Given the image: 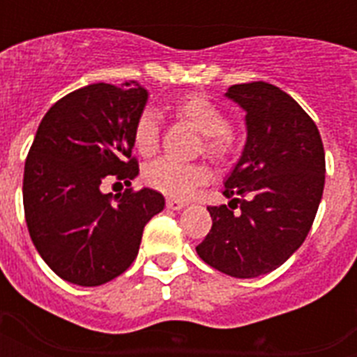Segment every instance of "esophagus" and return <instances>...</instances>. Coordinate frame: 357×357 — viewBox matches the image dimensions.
<instances>
[{"label": "esophagus", "mask_w": 357, "mask_h": 357, "mask_svg": "<svg viewBox=\"0 0 357 357\" xmlns=\"http://www.w3.org/2000/svg\"><path fill=\"white\" fill-rule=\"evenodd\" d=\"M166 206L172 210H181L185 206V201H179V199H168L166 201Z\"/></svg>", "instance_id": "34e87169"}]
</instances>
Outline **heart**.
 Masks as SVG:
<instances>
[{"mask_svg":"<svg viewBox=\"0 0 357 357\" xmlns=\"http://www.w3.org/2000/svg\"><path fill=\"white\" fill-rule=\"evenodd\" d=\"M174 114L193 126L202 135V151L216 160H229L237 153V135L229 128V118L204 95H189L174 105ZM160 145V120L153 110L141 112L133 124V147L143 156L155 155ZM149 187L176 199H185L204 183L210 170L204 164H183L172 158H158L143 170Z\"/></svg>","mask_w":357,"mask_h":357,"instance_id":"1","label":"heart"}]
</instances>
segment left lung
Instances as JSON below:
<instances>
[{
	"label": "left lung",
	"instance_id": "obj_1",
	"mask_svg": "<svg viewBox=\"0 0 357 357\" xmlns=\"http://www.w3.org/2000/svg\"><path fill=\"white\" fill-rule=\"evenodd\" d=\"M225 95L247 110L248 137L225 181L231 202L208 206L212 229L197 255L248 279L279 268L306 239L325 185V151L314 120L283 89L250 82Z\"/></svg>",
	"mask_w": 357,
	"mask_h": 357
}]
</instances>
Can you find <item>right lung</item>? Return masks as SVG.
Masks as SVG:
<instances>
[{
    "label": "right lung",
    "mask_w": 357,
    "mask_h": 357,
    "mask_svg": "<svg viewBox=\"0 0 357 357\" xmlns=\"http://www.w3.org/2000/svg\"><path fill=\"white\" fill-rule=\"evenodd\" d=\"M147 102L135 82L91 84L51 107L28 151L22 202L34 247L61 279L97 287L132 266L164 197L133 187L101 193L102 181L130 183L133 124Z\"/></svg>",
    "instance_id": "obj_1"
}]
</instances>
